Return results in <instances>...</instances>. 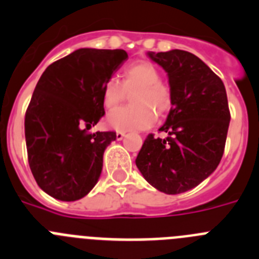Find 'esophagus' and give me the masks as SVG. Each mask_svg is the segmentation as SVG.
<instances>
[{
  "instance_id": "1",
  "label": "esophagus",
  "mask_w": 259,
  "mask_h": 259,
  "mask_svg": "<svg viewBox=\"0 0 259 259\" xmlns=\"http://www.w3.org/2000/svg\"><path fill=\"white\" fill-rule=\"evenodd\" d=\"M124 136H125V132H122V131L116 132V140H122Z\"/></svg>"
}]
</instances>
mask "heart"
<instances>
[{"label":"heart","mask_w":259,"mask_h":259,"mask_svg":"<svg viewBox=\"0 0 259 259\" xmlns=\"http://www.w3.org/2000/svg\"><path fill=\"white\" fill-rule=\"evenodd\" d=\"M119 80H106L102 87V102L106 109H114L132 92V106L119 107L107 115L110 127L118 131H140L153 125L155 113L163 115L171 107L170 87L161 80V72L148 61L135 62L122 72Z\"/></svg>","instance_id":"1"}]
</instances>
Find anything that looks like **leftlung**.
Segmentation results:
<instances>
[{
    "label": "left lung",
    "instance_id": "obj_1",
    "mask_svg": "<svg viewBox=\"0 0 259 259\" xmlns=\"http://www.w3.org/2000/svg\"><path fill=\"white\" fill-rule=\"evenodd\" d=\"M168 75L171 101L166 139L150 134L136 166L158 191L179 194L197 187L218 167L231 114L223 81L198 57L185 50L149 53Z\"/></svg>",
    "mask_w": 259,
    "mask_h": 259
}]
</instances>
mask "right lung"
Returning a JSON list of instances; mask_svg holds the SVG:
<instances>
[{"label":"right lung","mask_w":259,"mask_h":259,"mask_svg":"<svg viewBox=\"0 0 259 259\" xmlns=\"http://www.w3.org/2000/svg\"><path fill=\"white\" fill-rule=\"evenodd\" d=\"M128 54L83 48L48 66L24 118L29 168L45 193L76 201L92 191L116 134L88 130L105 115L102 87Z\"/></svg>","instance_id":"right-lung-1"}]
</instances>
